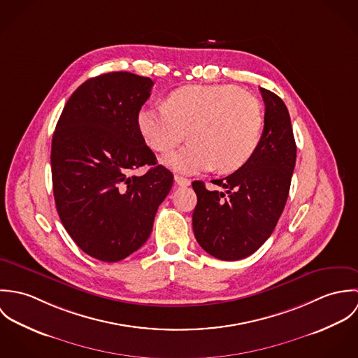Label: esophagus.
Masks as SVG:
<instances>
[{"mask_svg": "<svg viewBox=\"0 0 358 358\" xmlns=\"http://www.w3.org/2000/svg\"><path fill=\"white\" fill-rule=\"evenodd\" d=\"M175 183L179 185V186H190V180L187 178H183V176H179V175H175Z\"/></svg>", "mask_w": 358, "mask_h": 358, "instance_id": "34e87169", "label": "esophagus"}]
</instances>
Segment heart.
Here are the masks:
<instances>
[{
	"label": "heart",
	"mask_w": 358,
	"mask_h": 358,
	"mask_svg": "<svg viewBox=\"0 0 358 358\" xmlns=\"http://www.w3.org/2000/svg\"><path fill=\"white\" fill-rule=\"evenodd\" d=\"M145 142L168 153L186 141L185 149L166 157L176 171L233 172L255 153L263 131L260 103L231 85H186L171 92L164 107H142L138 114Z\"/></svg>",
	"instance_id": "heart-1"
}]
</instances>
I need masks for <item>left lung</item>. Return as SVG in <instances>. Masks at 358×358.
I'll return each instance as SVG.
<instances>
[{
	"instance_id": "8db88e82",
	"label": "left lung",
	"mask_w": 358,
	"mask_h": 358,
	"mask_svg": "<svg viewBox=\"0 0 358 358\" xmlns=\"http://www.w3.org/2000/svg\"><path fill=\"white\" fill-rule=\"evenodd\" d=\"M264 128L252 157L231 175L212 180L223 192L194 180L197 205L193 231L201 248L220 260L252 255L271 236L288 199L296 145L288 108L281 98L260 88Z\"/></svg>"
}]
</instances>
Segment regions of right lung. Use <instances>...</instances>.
<instances>
[{"label": "right lung", "instance_id": "right-lung-1", "mask_svg": "<svg viewBox=\"0 0 358 358\" xmlns=\"http://www.w3.org/2000/svg\"><path fill=\"white\" fill-rule=\"evenodd\" d=\"M154 83L128 71L87 80L66 103L52 138L53 197L59 217L87 254L118 262L149 238L173 175L158 165L138 114ZM149 164L142 177L135 169Z\"/></svg>", "mask_w": 358, "mask_h": 358}]
</instances>
